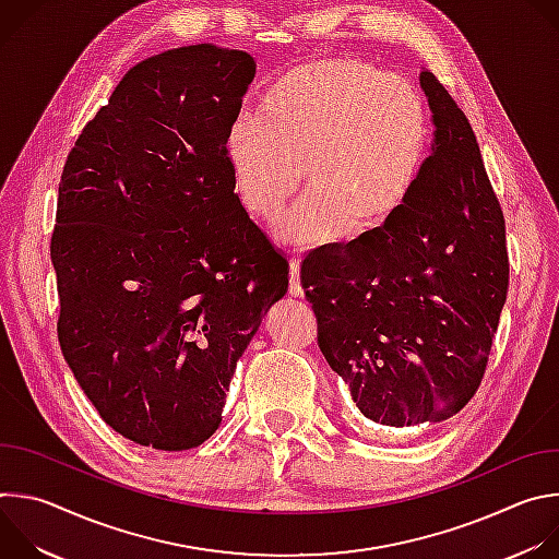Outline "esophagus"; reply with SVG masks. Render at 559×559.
<instances>
[{
    "label": "esophagus",
    "mask_w": 559,
    "mask_h": 559,
    "mask_svg": "<svg viewBox=\"0 0 559 559\" xmlns=\"http://www.w3.org/2000/svg\"><path fill=\"white\" fill-rule=\"evenodd\" d=\"M300 265L296 259L289 261V294L292 296H300L302 294V287H300Z\"/></svg>",
    "instance_id": "34e87169"
}]
</instances>
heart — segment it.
<instances>
[{
    "mask_svg": "<svg viewBox=\"0 0 559 559\" xmlns=\"http://www.w3.org/2000/svg\"><path fill=\"white\" fill-rule=\"evenodd\" d=\"M431 136L429 106L407 76L332 57L272 79L257 115L229 128L225 152L238 199L263 221L283 214L305 173L313 194L274 238L332 252L349 229L376 231L407 207Z\"/></svg>",
    "mask_w": 559,
    "mask_h": 559,
    "instance_id": "1",
    "label": "heart"
}]
</instances>
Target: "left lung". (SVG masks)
<instances>
[{
    "label": "left lung",
    "instance_id": "obj_1",
    "mask_svg": "<svg viewBox=\"0 0 559 559\" xmlns=\"http://www.w3.org/2000/svg\"><path fill=\"white\" fill-rule=\"evenodd\" d=\"M420 86L433 139L412 201L300 267L318 347L382 427L442 423L471 401L509 285L504 216L480 145L433 72H420Z\"/></svg>",
    "mask_w": 559,
    "mask_h": 559
}]
</instances>
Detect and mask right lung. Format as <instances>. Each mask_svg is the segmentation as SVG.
Returning <instances> with one entry per match:
<instances>
[{"instance_id":"obj_1","label":"right lung","mask_w":559,"mask_h":559,"mask_svg":"<svg viewBox=\"0 0 559 559\" xmlns=\"http://www.w3.org/2000/svg\"><path fill=\"white\" fill-rule=\"evenodd\" d=\"M257 74L197 44L126 72L63 166L52 267L59 343L106 425L162 451L203 444L289 265L234 192L227 134Z\"/></svg>"}]
</instances>
